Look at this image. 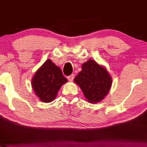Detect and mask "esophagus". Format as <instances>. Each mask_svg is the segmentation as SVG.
I'll list each match as a JSON object with an SVG mask.
<instances>
[{"label":"esophagus","instance_id":"34e87169","mask_svg":"<svg viewBox=\"0 0 147 147\" xmlns=\"http://www.w3.org/2000/svg\"><path fill=\"white\" fill-rule=\"evenodd\" d=\"M74 76H74V74H71V75H70V76H67V79H68V80H69V81H72V80H74Z\"/></svg>","mask_w":147,"mask_h":147}]
</instances>
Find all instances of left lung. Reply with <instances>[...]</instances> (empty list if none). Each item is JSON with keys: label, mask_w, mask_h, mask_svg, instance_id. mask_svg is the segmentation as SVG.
<instances>
[{"label": "left lung", "mask_w": 147, "mask_h": 147, "mask_svg": "<svg viewBox=\"0 0 147 147\" xmlns=\"http://www.w3.org/2000/svg\"><path fill=\"white\" fill-rule=\"evenodd\" d=\"M74 82L80 86L88 102L96 103L107 95L112 79L106 69L90 59L82 65Z\"/></svg>", "instance_id": "1"}]
</instances>
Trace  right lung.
<instances>
[{
	"label": "right lung",
	"mask_w": 147,
	"mask_h": 147,
	"mask_svg": "<svg viewBox=\"0 0 147 147\" xmlns=\"http://www.w3.org/2000/svg\"><path fill=\"white\" fill-rule=\"evenodd\" d=\"M67 79L60 67L48 59L36 72L32 85L36 96L44 102H50L56 97L58 91Z\"/></svg>",
	"instance_id": "add662e5"
}]
</instances>
